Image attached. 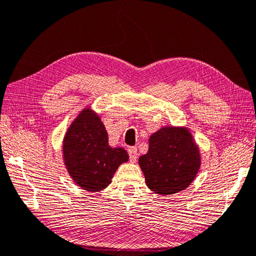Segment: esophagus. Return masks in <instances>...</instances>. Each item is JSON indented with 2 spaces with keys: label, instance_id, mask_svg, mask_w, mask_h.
<instances>
[{
  "label": "esophagus",
  "instance_id": "obj_1",
  "mask_svg": "<svg viewBox=\"0 0 256 256\" xmlns=\"http://www.w3.org/2000/svg\"><path fill=\"white\" fill-rule=\"evenodd\" d=\"M128 155H130V162H131V163L136 162L138 155V148H135V146L130 148L128 150Z\"/></svg>",
  "mask_w": 256,
  "mask_h": 256
}]
</instances>
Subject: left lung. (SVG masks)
Wrapping results in <instances>:
<instances>
[{
    "instance_id": "1",
    "label": "left lung",
    "mask_w": 256,
    "mask_h": 256,
    "mask_svg": "<svg viewBox=\"0 0 256 256\" xmlns=\"http://www.w3.org/2000/svg\"><path fill=\"white\" fill-rule=\"evenodd\" d=\"M148 151L138 158L145 183L152 192L168 196L188 188L196 178L202 158L185 126H163L148 138Z\"/></svg>"
}]
</instances>
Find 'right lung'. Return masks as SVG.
I'll return each mask as SVG.
<instances>
[{
	"instance_id": "add662e5",
	"label": "right lung",
	"mask_w": 256,
	"mask_h": 256,
	"mask_svg": "<svg viewBox=\"0 0 256 256\" xmlns=\"http://www.w3.org/2000/svg\"><path fill=\"white\" fill-rule=\"evenodd\" d=\"M65 168L73 181L88 192H98L112 182L121 164L128 161L123 148L108 145L101 116L91 106L84 108L70 124L62 145Z\"/></svg>"
}]
</instances>
